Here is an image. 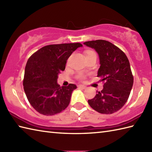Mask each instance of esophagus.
<instances>
[{"mask_svg": "<svg viewBox=\"0 0 152 152\" xmlns=\"http://www.w3.org/2000/svg\"><path fill=\"white\" fill-rule=\"evenodd\" d=\"M78 88H81L82 89H85L86 88V86L84 85H78Z\"/></svg>", "mask_w": 152, "mask_h": 152, "instance_id": "1", "label": "esophagus"}]
</instances>
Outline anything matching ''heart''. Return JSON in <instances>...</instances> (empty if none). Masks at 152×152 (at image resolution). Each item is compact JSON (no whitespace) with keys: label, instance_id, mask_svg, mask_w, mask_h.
I'll list each match as a JSON object with an SVG mask.
<instances>
[{"label":"heart","instance_id":"1","mask_svg":"<svg viewBox=\"0 0 152 152\" xmlns=\"http://www.w3.org/2000/svg\"><path fill=\"white\" fill-rule=\"evenodd\" d=\"M90 52H92V51H86V53H90ZM78 78L80 79V80H84V78H85V76L83 75V74H80L78 76Z\"/></svg>","mask_w":152,"mask_h":152}]
</instances>
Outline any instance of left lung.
<instances>
[{
  "mask_svg": "<svg viewBox=\"0 0 152 152\" xmlns=\"http://www.w3.org/2000/svg\"><path fill=\"white\" fill-rule=\"evenodd\" d=\"M99 55L97 76L104 82L103 89L88 100L90 106L101 114H110L120 110L127 102L133 85L129 61L123 51L108 41L97 40L83 43Z\"/></svg>",
  "mask_w": 152,
  "mask_h": 152,
  "instance_id": "8db88e82",
  "label": "left lung"
}]
</instances>
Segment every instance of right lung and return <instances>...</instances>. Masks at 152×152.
<instances>
[{
    "instance_id": "obj_1",
    "label": "right lung",
    "mask_w": 152,
    "mask_h": 152,
    "mask_svg": "<svg viewBox=\"0 0 152 152\" xmlns=\"http://www.w3.org/2000/svg\"><path fill=\"white\" fill-rule=\"evenodd\" d=\"M80 43L48 45L28 59L23 79L24 91L31 106L45 115H52L69 106L72 93L77 88L70 83L61 87L58 75L65 69L66 61Z\"/></svg>"
}]
</instances>
